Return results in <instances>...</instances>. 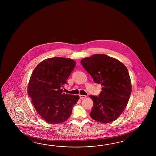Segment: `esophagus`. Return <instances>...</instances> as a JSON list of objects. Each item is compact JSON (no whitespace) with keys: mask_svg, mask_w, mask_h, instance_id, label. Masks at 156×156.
I'll return each mask as SVG.
<instances>
[{"mask_svg":"<svg viewBox=\"0 0 156 156\" xmlns=\"http://www.w3.org/2000/svg\"><path fill=\"white\" fill-rule=\"evenodd\" d=\"M80 99H84L85 98H86V96H85V95H80Z\"/></svg>","mask_w":156,"mask_h":156,"instance_id":"esophagus-1","label":"esophagus"}]
</instances>
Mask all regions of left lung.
<instances>
[{"label":"left lung","instance_id":"1","mask_svg":"<svg viewBox=\"0 0 156 156\" xmlns=\"http://www.w3.org/2000/svg\"><path fill=\"white\" fill-rule=\"evenodd\" d=\"M81 63L102 85L99 96L90 95L93 106L90 115L100 123L116 120L126 108L132 92V83L126 66L119 60L104 54L83 58Z\"/></svg>","mask_w":156,"mask_h":156}]
</instances>
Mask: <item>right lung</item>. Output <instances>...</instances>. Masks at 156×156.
Wrapping results in <instances>:
<instances>
[{
  "label": "right lung",
  "instance_id": "add662e5",
  "mask_svg": "<svg viewBox=\"0 0 156 156\" xmlns=\"http://www.w3.org/2000/svg\"><path fill=\"white\" fill-rule=\"evenodd\" d=\"M76 66V62L65 57L48 58L33 70L27 92L37 112L46 122L56 124L70 118L79 95L63 93V85Z\"/></svg>",
  "mask_w": 156,
  "mask_h": 156
}]
</instances>
